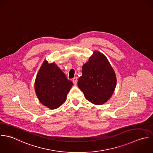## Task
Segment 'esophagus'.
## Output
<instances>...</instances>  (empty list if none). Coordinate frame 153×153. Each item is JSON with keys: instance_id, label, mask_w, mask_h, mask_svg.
<instances>
[{"instance_id": "34e87169", "label": "esophagus", "mask_w": 153, "mask_h": 153, "mask_svg": "<svg viewBox=\"0 0 153 153\" xmlns=\"http://www.w3.org/2000/svg\"><path fill=\"white\" fill-rule=\"evenodd\" d=\"M72 81H73V83H74V85H76L77 83V77H74V78L73 79Z\"/></svg>"}]
</instances>
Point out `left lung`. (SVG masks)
Segmentation results:
<instances>
[{
	"instance_id": "left-lung-1",
	"label": "left lung",
	"mask_w": 153,
	"mask_h": 153,
	"mask_svg": "<svg viewBox=\"0 0 153 153\" xmlns=\"http://www.w3.org/2000/svg\"><path fill=\"white\" fill-rule=\"evenodd\" d=\"M77 85L85 98L94 105H102L111 98L117 86V77L104 54L97 50L93 52L82 67Z\"/></svg>"
}]
</instances>
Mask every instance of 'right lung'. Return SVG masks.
<instances>
[{"label":"right lung","mask_w":153,"mask_h":153,"mask_svg":"<svg viewBox=\"0 0 153 153\" xmlns=\"http://www.w3.org/2000/svg\"><path fill=\"white\" fill-rule=\"evenodd\" d=\"M35 91L39 101L50 109L62 105L73 86L65 74L54 62L44 60L35 79Z\"/></svg>","instance_id":"add662e5"}]
</instances>
